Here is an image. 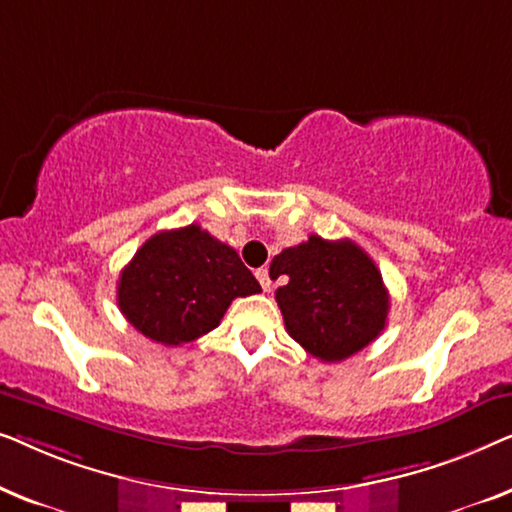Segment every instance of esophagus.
I'll use <instances>...</instances> for the list:
<instances>
[{"label":"esophagus","mask_w":512,"mask_h":512,"mask_svg":"<svg viewBox=\"0 0 512 512\" xmlns=\"http://www.w3.org/2000/svg\"><path fill=\"white\" fill-rule=\"evenodd\" d=\"M256 277H258V282H261L263 291H270V289H272V279H270V272H268V268L256 270Z\"/></svg>","instance_id":"1"}]
</instances>
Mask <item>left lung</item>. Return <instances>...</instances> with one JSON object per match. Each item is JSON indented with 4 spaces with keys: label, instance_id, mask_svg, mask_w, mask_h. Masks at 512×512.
<instances>
[{
    "label": "left lung",
    "instance_id": "1",
    "mask_svg": "<svg viewBox=\"0 0 512 512\" xmlns=\"http://www.w3.org/2000/svg\"><path fill=\"white\" fill-rule=\"evenodd\" d=\"M270 270L289 277L275 293L286 331L321 361L349 359L387 326V286L373 258L352 240L310 235L272 258Z\"/></svg>",
    "mask_w": 512,
    "mask_h": 512
}]
</instances>
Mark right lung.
Instances as JSON below:
<instances>
[{"label":"right lung","mask_w":512,"mask_h":512,"mask_svg":"<svg viewBox=\"0 0 512 512\" xmlns=\"http://www.w3.org/2000/svg\"><path fill=\"white\" fill-rule=\"evenodd\" d=\"M258 291L237 251L191 223L139 247L118 277V307L146 338L177 347L214 331L235 298Z\"/></svg>","instance_id":"add662e5"}]
</instances>
